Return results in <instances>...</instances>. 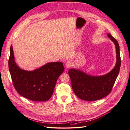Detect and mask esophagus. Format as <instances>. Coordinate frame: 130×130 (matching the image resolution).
I'll return each mask as SVG.
<instances>
[{
  "label": "esophagus",
  "instance_id": "obj_1",
  "mask_svg": "<svg viewBox=\"0 0 130 130\" xmlns=\"http://www.w3.org/2000/svg\"><path fill=\"white\" fill-rule=\"evenodd\" d=\"M72 64H73V63H72V62L71 61H67L66 63V67L67 68L71 67L72 66Z\"/></svg>",
  "mask_w": 130,
  "mask_h": 130
}]
</instances>
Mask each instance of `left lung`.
Instances as JSON below:
<instances>
[{
  "instance_id": "left-lung-1",
  "label": "left lung",
  "mask_w": 130,
  "mask_h": 130,
  "mask_svg": "<svg viewBox=\"0 0 130 130\" xmlns=\"http://www.w3.org/2000/svg\"><path fill=\"white\" fill-rule=\"evenodd\" d=\"M107 36L115 44L117 54L116 64L111 72L101 76L90 75L74 68L70 69L68 72L74 93L83 100L95 101L108 95L119 74L121 66L119 45L111 34H108Z\"/></svg>"
}]
</instances>
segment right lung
I'll return each instance as SVG.
<instances>
[{
	"label": "right lung",
	"mask_w": 130,
	"mask_h": 130,
	"mask_svg": "<svg viewBox=\"0 0 130 130\" xmlns=\"http://www.w3.org/2000/svg\"><path fill=\"white\" fill-rule=\"evenodd\" d=\"M9 68L17 92L23 97L35 101H45L52 97L57 80L64 70L61 62L48 63L33 71L22 69L15 62L12 45Z\"/></svg>",
	"instance_id": "obj_1"
}]
</instances>
